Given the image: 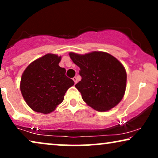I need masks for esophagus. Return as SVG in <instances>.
I'll return each instance as SVG.
<instances>
[{"label":"esophagus","instance_id":"1","mask_svg":"<svg viewBox=\"0 0 158 158\" xmlns=\"http://www.w3.org/2000/svg\"><path fill=\"white\" fill-rule=\"evenodd\" d=\"M73 81L75 82V83H77V77H74L73 78Z\"/></svg>","mask_w":158,"mask_h":158}]
</instances>
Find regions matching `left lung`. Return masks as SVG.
Listing matches in <instances>:
<instances>
[{
  "label": "left lung",
  "instance_id": "obj_1",
  "mask_svg": "<svg viewBox=\"0 0 158 158\" xmlns=\"http://www.w3.org/2000/svg\"><path fill=\"white\" fill-rule=\"evenodd\" d=\"M73 62L80 68L82 79L75 88L89 106L106 111L116 106L124 97L127 73L118 60L103 52L85 55L70 52Z\"/></svg>",
  "mask_w": 158,
  "mask_h": 158
}]
</instances>
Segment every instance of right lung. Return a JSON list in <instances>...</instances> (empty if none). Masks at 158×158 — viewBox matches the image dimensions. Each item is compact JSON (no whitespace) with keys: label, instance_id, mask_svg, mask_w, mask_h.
Returning <instances> with one entry per match:
<instances>
[{"label":"right lung","instance_id":"obj_1","mask_svg":"<svg viewBox=\"0 0 158 158\" xmlns=\"http://www.w3.org/2000/svg\"><path fill=\"white\" fill-rule=\"evenodd\" d=\"M61 57L47 54L26 68L21 78L20 89L28 106L36 112L51 113L60 104L74 81L60 68Z\"/></svg>","mask_w":158,"mask_h":158}]
</instances>
